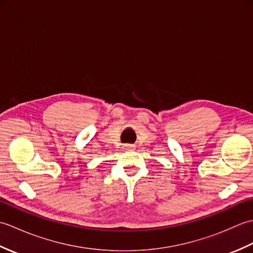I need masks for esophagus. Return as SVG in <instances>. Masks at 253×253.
<instances>
[{
    "instance_id": "34e87169",
    "label": "esophagus",
    "mask_w": 253,
    "mask_h": 253,
    "mask_svg": "<svg viewBox=\"0 0 253 253\" xmlns=\"http://www.w3.org/2000/svg\"><path fill=\"white\" fill-rule=\"evenodd\" d=\"M133 147H135V146H133V144H125V148L126 149H133Z\"/></svg>"
}]
</instances>
